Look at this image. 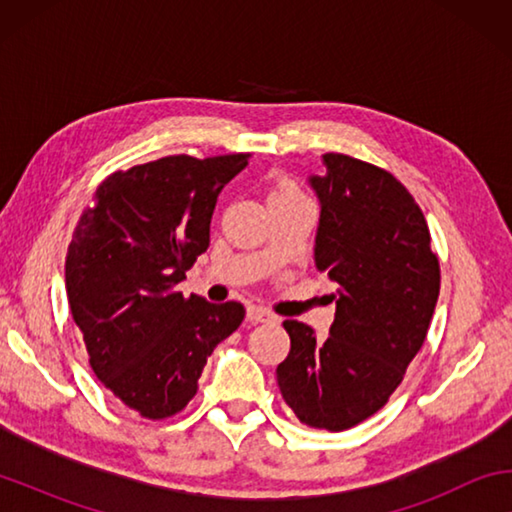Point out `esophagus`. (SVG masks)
<instances>
[{
    "instance_id": "1",
    "label": "esophagus",
    "mask_w": 512,
    "mask_h": 512,
    "mask_svg": "<svg viewBox=\"0 0 512 512\" xmlns=\"http://www.w3.org/2000/svg\"><path fill=\"white\" fill-rule=\"evenodd\" d=\"M246 318L250 320V323H268V320H275L271 311H266V309L257 307V305H250L246 309Z\"/></svg>"
}]
</instances>
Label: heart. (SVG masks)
<instances>
[{
	"mask_svg": "<svg viewBox=\"0 0 512 512\" xmlns=\"http://www.w3.org/2000/svg\"><path fill=\"white\" fill-rule=\"evenodd\" d=\"M293 196H302L296 183L289 178H277L271 187V194H268V201H275V198H293Z\"/></svg>",
	"mask_w": 512,
	"mask_h": 512,
	"instance_id": "obj_1",
	"label": "heart"
}]
</instances>
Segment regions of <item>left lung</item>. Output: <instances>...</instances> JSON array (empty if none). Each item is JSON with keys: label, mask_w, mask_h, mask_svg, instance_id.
Instances as JSON below:
<instances>
[{"label": "left lung", "mask_w": 512, "mask_h": 512, "mask_svg": "<svg viewBox=\"0 0 512 512\" xmlns=\"http://www.w3.org/2000/svg\"><path fill=\"white\" fill-rule=\"evenodd\" d=\"M309 185L320 201L316 266L339 284L325 341L284 320L291 352L277 384L300 422L343 431L370 418L427 339L440 293L429 225L400 180L343 153L323 155Z\"/></svg>", "instance_id": "left-lung-1"}]
</instances>
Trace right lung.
<instances>
[{"instance_id":"1","label":"right lung","mask_w":512,"mask_h":512,"mask_svg":"<svg viewBox=\"0 0 512 512\" xmlns=\"http://www.w3.org/2000/svg\"><path fill=\"white\" fill-rule=\"evenodd\" d=\"M250 153L169 155L115 171L81 214L65 259V289L94 375L149 420L183 411L216 345L246 316L176 287L210 246L221 189Z\"/></svg>"}]
</instances>
